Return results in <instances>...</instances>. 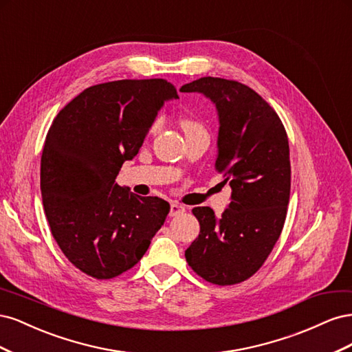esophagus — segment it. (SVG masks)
<instances>
[{
	"label": "esophagus",
	"mask_w": 352,
	"mask_h": 352,
	"mask_svg": "<svg viewBox=\"0 0 352 352\" xmlns=\"http://www.w3.org/2000/svg\"><path fill=\"white\" fill-rule=\"evenodd\" d=\"M184 211H185V207H184V206L177 204V202H172V204H170V211H168V216H170V217H175V216L182 214Z\"/></svg>",
	"instance_id": "1"
}]
</instances>
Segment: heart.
<instances>
[{"instance_id":"obj_1","label":"heart","mask_w":352,"mask_h":352,"mask_svg":"<svg viewBox=\"0 0 352 352\" xmlns=\"http://www.w3.org/2000/svg\"><path fill=\"white\" fill-rule=\"evenodd\" d=\"M160 126H162V122L157 120V122L151 126V131H150V132H151V133L158 132ZM182 127L185 129V132H190V131H195V129H202L201 124H199L198 122H195V120H190V119H185V120L182 122Z\"/></svg>"}]
</instances>
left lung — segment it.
I'll list each match as a JSON object with an SVG mask.
<instances>
[{
	"label": "left lung",
	"mask_w": 352,
	"mask_h": 352,
	"mask_svg": "<svg viewBox=\"0 0 352 352\" xmlns=\"http://www.w3.org/2000/svg\"><path fill=\"white\" fill-rule=\"evenodd\" d=\"M180 92L202 94L219 117L214 167L232 188L230 204L217 217L195 207L199 235L185 252L202 279L235 285L257 272L278 242L291 192L289 144L279 116L245 85L201 78Z\"/></svg>",
	"instance_id": "8db88e82"
}]
</instances>
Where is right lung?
I'll return each instance as SVG.
<instances>
[{"instance_id": "right-lung-1", "label": "right lung", "mask_w": 352, "mask_h": 352, "mask_svg": "<svg viewBox=\"0 0 352 352\" xmlns=\"http://www.w3.org/2000/svg\"><path fill=\"white\" fill-rule=\"evenodd\" d=\"M164 79H124L87 88L52 122L41 158V192L51 233L79 270L111 279L142 258L168 202L116 184L166 101Z\"/></svg>"}]
</instances>
